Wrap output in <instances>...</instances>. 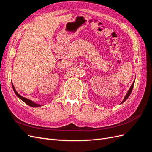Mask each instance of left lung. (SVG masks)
<instances>
[{
	"instance_id": "8db88e82",
	"label": "left lung",
	"mask_w": 152,
	"mask_h": 152,
	"mask_svg": "<svg viewBox=\"0 0 152 152\" xmlns=\"http://www.w3.org/2000/svg\"><path fill=\"white\" fill-rule=\"evenodd\" d=\"M134 81L133 82V83H132V84L131 85V87H130V89H129V91L127 92V94L126 95V96H125V98H124V100L122 101V102L121 103H124V102H125V101L128 98V97L129 96H130V94H131V92H132V89H133V87H134Z\"/></svg>"
}]
</instances>
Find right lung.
I'll list each match as a JSON object with an SVG mask.
<instances>
[{"label": "right lung", "instance_id": "add662e5", "mask_svg": "<svg viewBox=\"0 0 152 152\" xmlns=\"http://www.w3.org/2000/svg\"><path fill=\"white\" fill-rule=\"evenodd\" d=\"M12 86L13 90H14V91H15V94H16V96H18V98H20L22 101H23V102H24L26 104H27L28 105L30 106V107H40V106H42L41 104H36V103H34L33 102H32V101H31V100H30V99H27V98H24V97H23V96H21V95H20L19 94H18V93H17L16 89H15V87H14V86L12 85Z\"/></svg>", "mask_w": 152, "mask_h": 152}]
</instances>
